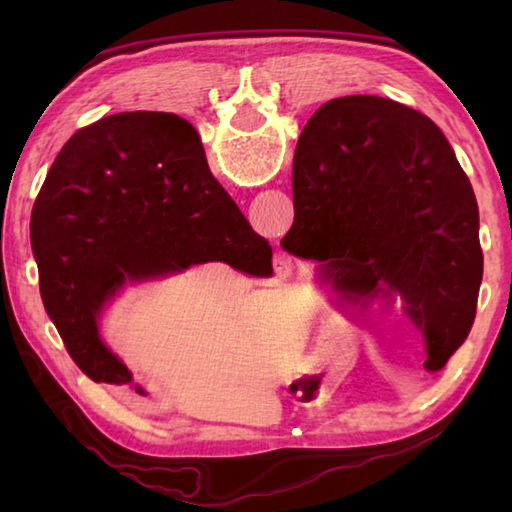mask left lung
Returning a JSON list of instances; mask_svg holds the SVG:
<instances>
[{"label": "left lung", "mask_w": 512, "mask_h": 512, "mask_svg": "<svg viewBox=\"0 0 512 512\" xmlns=\"http://www.w3.org/2000/svg\"><path fill=\"white\" fill-rule=\"evenodd\" d=\"M290 255L323 262L347 299H394L438 372L466 341L480 295V211L442 129L380 96H343L303 127L292 165Z\"/></svg>", "instance_id": "obj_1"}]
</instances>
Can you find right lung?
<instances>
[{
    "instance_id": "obj_1",
    "label": "right lung",
    "mask_w": 512,
    "mask_h": 512,
    "mask_svg": "<svg viewBox=\"0 0 512 512\" xmlns=\"http://www.w3.org/2000/svg\"><path fill=\"white\" fill-rule=\"evenodd\" d=\"M30 244L65 350L85 376L110 385L132 374L99 339L96 319L125 281L202 262L273 270V248L213 178L198 132L165 112H123L79 129L32 206Z\"/></svg>"
}]
</instances>
